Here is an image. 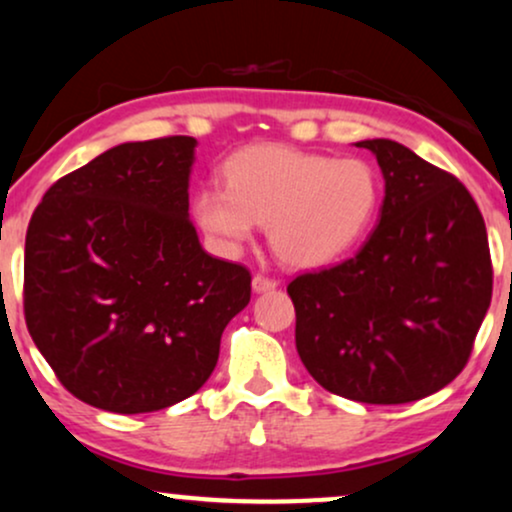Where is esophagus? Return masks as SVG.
<instances>
[{
  "instance_id": "esophagus-1",
  "label": "esophagus",
  "mask_w": 512,
  "mask_h": 512,
  "mask_svg": "<svg viewBox=\"0 0 512 512\" xmlns=\"http://www.w3.org/2000/svg\"><path fill=\"white\" fill-rule=\"evenodd\" d=\"M276 286H279V281L269 279V276L257 274L255 279H252V291H255V293H267V291H274Z\"/></svg>"
}]
</instances>
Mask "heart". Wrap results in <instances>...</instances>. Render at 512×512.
<instances>
[{
	"label": "heart",
	"instance_id": "b5f03b06",
	"mask_svg": "<svg viewBox=\"0 0 512 512\" xmlns=\"http://www.w3.org/2000/svg\"><path fill=\"white\" fill-rule=\"evenodd\" d=\"M226 188L195 193L193 214L221 250L236 252L267 224L269 245L283 264L317 269L360 240L379 202L367 162L334 159L288 145H248L224 164Z\"/></svg>",
	"mask_w": 512,
	"mask_h": 512
}]
</instances>
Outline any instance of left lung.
Listing matches in <instances>:
<instances>
[{
    "label": "left lung",
    "instance_id": "1",
    "mask_svg": "<svg viewBox=\"0 0 512 512\" xmlns=\"http://www.w3.org/2000/svg\"><path fill=\"white\" fill-rule=\"evenodd\" d=\"M384 174L377 229L357 255L288 283L295 348L336 396L412 403L458 377L491 303V255L458 178L396 140H360Z\"/></svg>",
    "mask_w": 512,
    "mask_h": 512
}]
</instances>
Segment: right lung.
<instances>
[{"label":"right lung","mask_w":512,"mask_h":512,"mask_svg":"<svg viewBox=\"0 0 512 512\" xmlns=\"http://www.w3.org/2000/svg\"><path fill=\"white\" fill-rule=\"evenodd\" d=\"M195 145H116L59 178L28 224V331L92 408L138 415L193 396L250 303L248 269L207 255L188 219Z\"/></svg>","instance_id":"add662e5"}]
</instances>
